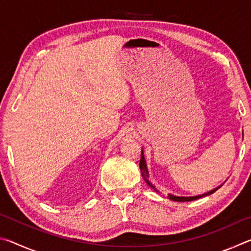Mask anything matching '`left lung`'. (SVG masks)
Returning a JSON list of instances; mask_svg holds the SVG:
<instances>
[{
    "instance_id": "1",
    "label": "left lung",
    "mask_w": 251,
    "mask_h": 251,
    "mask_svg": "<svg viewBox=\"0 0 251 251\" xmlns=\"http://www.w3.org/2000/svg\"><path fill=\"white\" fill-rule=\"evenodd\" d=\"M139 168H141V173H142V176L145 181L147 182L148 185H150L151 188H155V186H152L151 182L150 181V175H148V171H147V165H146V160H145V157H144V152L142 150V155H141V161H139ZM220 186L217 187V188H215L214 190H211V192L207 193V194H203V195H199V196H194V197H179V196H175V195H172V194H168V198L172 199L174 201H196L198 198H201L203 196H208V195H210L212 193H215L216 190L219 189Z\"/></svg>"
}]
</instances>
